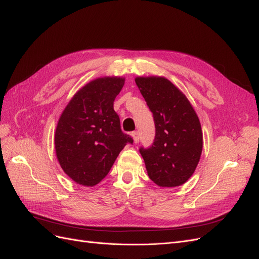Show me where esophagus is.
I'll return each mask as SVG.
<instances>
[{
	"mask_svg": "<svg viewBox=\"0 0 259 259\" xmlns=\"http://www.w3.org/2000/svg\"><path fill=\"white\" fill-rule=\"evenodd\" d=\"M132 137H133V140H134V143L137 144L139 142V134L138 132H133L132 133Z\"/></svg>",
	"mask_w": 259,
	"mask_h": 259,
	"instance_id": "esophagus-1",
	"label": "esophagus"
}]
</instances>
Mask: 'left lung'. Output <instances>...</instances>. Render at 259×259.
Masks as SVG:
<instances>
[{
  "label": "left lung",
  "mask_w": 259,
  "mask_h": 259,
  "mask_svg": "<svg viewBox=\"0 0 259 259\" xmlns=\"http://www.w3.org/2000/svg\"><path fill=\"white\" fill-rule=\"evenodd\" d=\"M135 82L153 113L155 138L140 148L149 178L162 188L184 185L201 158L203 134L197 112L176 85L164 76H137Z\"/></svg>",
  "instance_id": "left-lung-1"
}]
</instances>
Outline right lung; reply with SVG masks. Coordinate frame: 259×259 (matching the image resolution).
Returning <instances> with one entry per match:
<instances>
[{"mask_svg":"<svg viewBox=\"0 0 259 259\" xmlns=\"http://www.w3.org/2000/svg\"><path fill=\"white\" fill-rule=\"evenodd\" d=\"M125 77L103 76L77 91L62 111L56 132L55 150L65 173L85 187L99 184L117 155L128 143L113 109Z\"/></svg>","mask_w":259,"mask_h":259,"instance_id":"obj_1","label":"right lung"}]
</instances>
